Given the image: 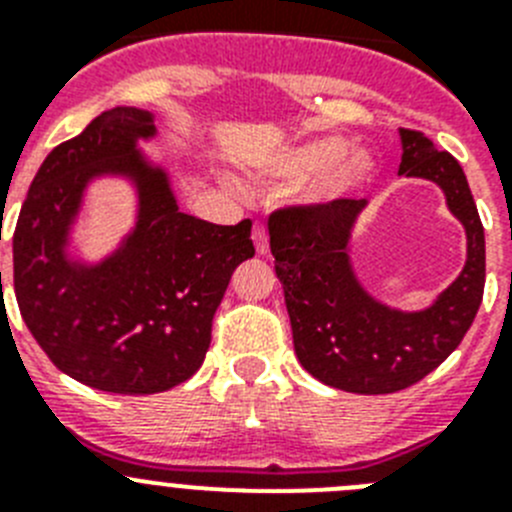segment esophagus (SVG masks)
Wrapping results in <instances>:
<instances>
[{
    "mask_svg": "<svg viewBox=\"0 0 512 512\" xmlns=\"http://www.w3.org/2000/svg\"><path fill=\"white\" fill-rule=\"evenodd\" d=\"M253 246H256V253H261L264 256L266 251H269V235H266L264 225H253Z\"/></svg>",
    "mask_w": 512,
    "mask_h": 512,
    "instance_id": "esophagus-1",
    "label": "esophagus"
}]
</instances>
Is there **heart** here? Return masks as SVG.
Returning <instances> with one entry per match:
<instances>
[{"instance_id":"heart-1","label":"heart","mask_w":512,"mask_h":512,"mask_svg":"<svg viewBox=\"0 0 512 512\" xmlns=\"http://www.w3.org/2000/svg\"><path fill=\"white\" fill-rule=\"evenodd\" d=\"M377 161L369 151H348L341 135H320L279 148L266 161L264 174L274 182L300 184L315 179L312 200L330 202L359 192L372 182Z\"/></svg>"}]
</instances>
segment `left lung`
<instances>
[{"label": "left lung", "mask_w": 512, "mask_h": 512, "mask_svg": "<svg viewBox=\"0 0 512 512\" xmlns=\"http://www.w3.org/2000/svg\"><path fill=\"white\" fill-rule=\"evenodd\" d=\"M400 140V174L438 184L467 233V264L433 305L395 310L359 282L348 246L366 200L284 207L269 217L297 359L323 384L356 395H390L431 374L467 336L485 292V228L459 161L418 130L400 128Z\"/></svg>", "instance_id": "obj_1"}]
</instances>
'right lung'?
<instances>
[{
	"label": "right lung",
	"mask_w": 512,
	"mask_h": 512,
	"mask_svg": "<svg viewBox=\"0 0 512 512\" xmlns=\"http://www.w3.org/2000/svg\"><path fill=\"white\" fill-rule=\"evenodd\" d=\"M153 135L146 110L94 117L48 153L12 238L17 305L38 346L63 374L115 395L166 392L200 369L235 266L256 253L251 220L215 225L179 210L169 171L138 148ZM102 175L134 184L139 215L110 257L87 265L68 256L70 228Z\"/></svg>",
	"instance_id": "add662e5"
}]
</instances>
